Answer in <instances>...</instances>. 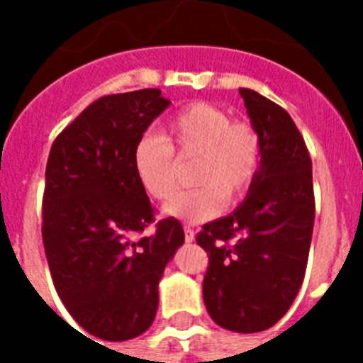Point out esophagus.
<instances>
[{
    "label": "esophagus",
    "mask_w": 363,
    "mask_h": 363,
    "mask_svg": "<svg viewBox=\"0 0 363 363\" xmlns=\"http://www.w3.org/2000/svg\"><path fill=\"white\" fill-rule=\"evenodd\" d=\"M184 239H186V242H192L196 239V233L190 226H184Z\"/></svg>",
    "instance_id": "obj_1"
}]
</instances>
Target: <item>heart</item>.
Returning a JSON list of instances; mask_svg holds the SVG:
<instances>
[{
  "mask_svg": "<svg viewBox=\"0 0 363 363\" xmlns=\"http://www.w3.org/2000/svg\"><path fill=\"white\" fill-rule=\"evenodd\" d=\"M198 156L192 182L198 186L173 194L164 205L177 220L203 222L247 192L259 165V135L248 122L232 121L216 105L196 101L165 122L160 135L147 133L133 147L131 165L147 196L164 199L175 188L177 162Z\"/></svg>",
  "mask_w": 363,
  "mask_h": 363,
  "instance_id": "b5f03b06",
  "label": "heart"
}]
</instances>
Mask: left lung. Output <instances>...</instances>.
I'll use <instances>...</instances> for the list:
<instances>
[{
    "mask_svg": "<svg viewBox=\"0 0 363 363\" xmlns=\"http://www.w3.org/2000/svg\"><path fill=\"white\" fill-rule=\"evenodd\" d=\"M259 135V167L232 215L205 224L209 254L203 301L211 318L238 333L264 332L286 315L303 282L315 226L313 164L286 111L239 88Z\"/></svg>",
    "mask_w": 363,
    "mask_h": 363,
    "instance_id": "left-lung-1",
    "label": "left lung"
}]
</instances>
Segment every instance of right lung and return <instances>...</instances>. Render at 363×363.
<instances>
[{
    "mask_svg": "<svg viewBox=\"0 0 363 363\" xmlns=\"http://www.w3.org/2000/svg\"><path fill=\"white\" fill-rule=\"evenodd\" d=\"M171 105L162 90L105 96L54 141L45 171L43 245L62 303L104 341H128L150 328L158 282L184 242L169 216L141 235L152 205L137 182L135 143Z\"/></svg>",
    "mask_w": 363,
    "mask_h": 363,
    "instance_id": "add662e5",
    "label": "right lung"
}]
</instances>
